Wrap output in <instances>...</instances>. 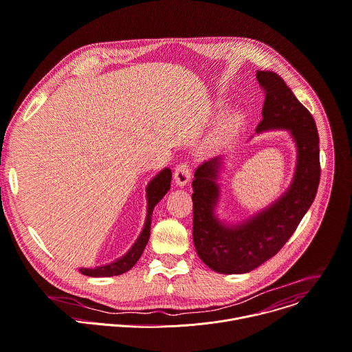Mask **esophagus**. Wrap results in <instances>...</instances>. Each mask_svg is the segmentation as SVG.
<instances>
[{
	"label": "esophagus",
	"instance_id": "34e87169",
	"mask_svg": "<svg viewBox=\"0 0 352 352\" xmlns=\"http://www.w3.org/2000/svg\"><path fill=\"white\" fill-rule=\"evenodd\" d=\"M174 181L177 186H185L190 181V168L186 163L179 164L174 171Z\"/></svg>",
	"mask_w": 352,
	"mask_h": 352
}]
</instances>
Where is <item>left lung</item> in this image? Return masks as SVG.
<instances>
[{"instance_id": "obj_1", "label": "left lung", "mask_w": 352, "mask_h": 352, "mask_svg": "<svg viewBox=\"0 0 352 352\" xmlns=\"http://www.w3.org/2000/svg\"><path fill=\"white\" fill-rule=\"evenodd\" d=\"M257 80L267 94L263 120L255 133H289L296 148L295 173L289 186L268 206L241 221H228L217 213L221 197L219 181L228 155L210 158L195 171L194 244L210 270L228 275L250 272L274 257L311 206L320 181V150L313 116L276 73L257 72Z\"/></svg>"}]
</instances>
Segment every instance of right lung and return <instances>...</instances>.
<instances>
[{
    "instance_id": "obj_1",
    "label": "right lung",
    "mask_w": 352,
    "mask_h": 352,
    "mask_svg": "<svg viewBox=\"0 0 352 352\" xmlns=\"http://www.w3.org/2000/svg\"><path fill=\"white\" fill-rule=\"evenodd\" d=\"M171 177L173 173L168 167L163 168L158 174H155L147 184L146 186V199H147V208H146V220L143 229L133 243V245L127 250L122 257L116 258L112 263L98 265L94 268H80L78 271L82 275L92 276V278H102V276H115L120 275L133 268V265L139 261L140 255L143 254L146 244L150 239V229H151V217H153V210L155 205L164 198V195L170 190L171 186Z\"/></svg>"
}]
</instances>
